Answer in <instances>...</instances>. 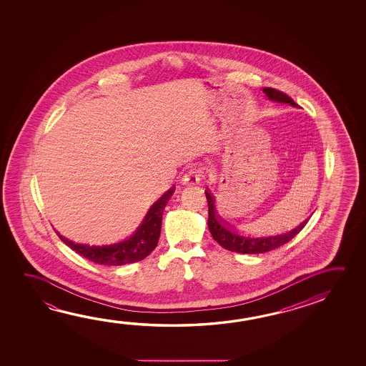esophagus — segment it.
<instances>
[{
  "label": "esophagus",
  "instance_id": "34e87169",
  "mask_svg": "<svg viewBox=\"0 0 366 366\" xmlns=\"http://www.w3.org/2000/svg\"><path fill=\"white\" fill-rule=\"evenodd\" d=\"M199 182H200V169H197V168H192L182 177V184L190 186V187L199 185Z\"/></svg>",
  "mask_w": 366,
  "mask_h": 366
}]
</instances>
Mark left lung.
<instances>
[{
    "label": "left lung",
    "mask_w": 366,
    "mask_h": 366,
    "mask_svg": "<svg viewBox=\"0 0 366 366\" xmlns=\"http://www.w3.org/2000/svg\"><path fill=\"white\" fill-rule=\"evenodd\" d=\"M262 91L271 102L290 104L295 108L298 107L287 94H284L282 91H277L271 87H264ZM205 197L208 202V229L211 231L212 237L222 248L231 250V252L245 253V254H258V253H266L269 250L276 249L282 244L288 243L289 240H292L305 227V224H307L308 219H305L302 224H300V226H297L293 230L277 234V235H271V237H257L239 235L237 232L230 230V227H227L218 218L216 208H214V200H213L211 192H205Z\"/></svg>",
    "instance_id": "obj_1"
}]
</instances>
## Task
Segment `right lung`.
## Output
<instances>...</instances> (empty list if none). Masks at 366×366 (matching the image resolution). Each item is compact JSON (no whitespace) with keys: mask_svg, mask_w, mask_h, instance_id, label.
Wrapping results in <instances>:
<instances>
[{"mask_svg":"<svg viewBox=\"0 0 366 366\" xmlns=\"http://www.w3.org/2000/svg\"><path fill=\"white\" fill-rule=\"evenodd\" d=\"M174 192V186L164 192L161 198L149 208L147 216L144 217L142 224L136 229L135 232L119 243L110 245H89L73 243L71 240H68L60 234H58L59 237L71 249L77 252L78 254L99 264L122 266L127 263L142 261L155 249L158 244L161 235L163 211Z\"/></svg>","mask_w":366,"mask_h":366,"instance_id":"obj_1","label":"right lung"}]
</instances>
